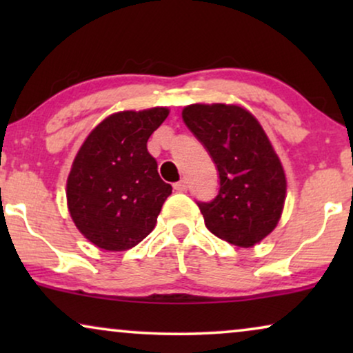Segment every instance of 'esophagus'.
<instances>
[{
	"label": "esophagus",
	"mask_w": 353,
	"mask_h": 353,
	"mask_svg": "<svg viewBox=\"0 0 353 353\" xmlns=\"http://www.w3.org/2000/svg\"><path fill=\"white\" fill-rule=\"evenodd\" d=\"M173 190L178 191V192L188 191V181L185 180V178H183V180H180L178 183H175V185H173Z\"/></svg>",
	"instance_id": "obj_1"
}]
</instances>
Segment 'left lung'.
<instances>
[{"label": "left lung", "instance_id": "1", "mask_svg": "<svg viewBox=\"0 0 353 353\" xmlns=\"http://www.w3.org/2000/svg\"><path fill=\"white\" fill-rule=\"evenodd\" d=\"M181 115L219 170V194L197 202L205 226L230 244L252 248L278 225L286 199V176L272 143L239 105L191 104Z\"/></svg>", "mask_w": 353, "mask_h": 353}]
</instances>
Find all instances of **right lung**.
<instances>
[{
  "label": "right lung",
  "instance_id": "obj_1",
  "mask_svg": "<svg viewBox=\"0 0 353 353\" xmlns=\"http://www.w3.org/2000/svg\"><path fill=\"white\" fill-rule=\"evenodd\" d=\"M167 115V108L112 114L81 144L67 178V205L99 249H132L156 226L172 186L159 176L146 144Z\"/></svg>",
  "mask_w": 353,
  "mask_h": 353
}]
</instances>
